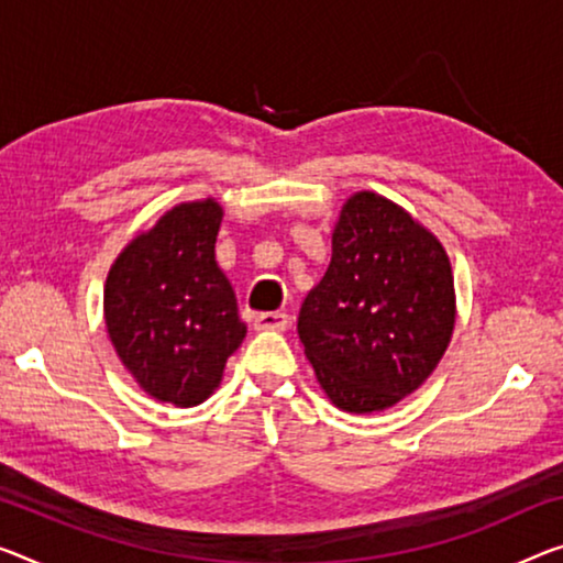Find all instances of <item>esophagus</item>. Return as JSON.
Returning <instances> with one entry per match:
<instances>
[{
    "label": "esophagus",
    "mask_w": 563,
    "mask_h": 563,
    "mask_svg": "<svg viewBox=\"0 0 563 563\" xmlns=\"http://www.w3.org/2000/svg\"><path fill=\"white\" fill-rule=\"evenodd\" d=\"M287 327H289V314H284V311H266V314L254 317V330L284 332Z\"/></svg>",
    "instance_id": "obj_1"
}]
</instances>
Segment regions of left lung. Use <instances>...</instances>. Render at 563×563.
<instances>
[{
  "label": "left lung",
  "mask_w": 563,
  "mask_h": 563,
  "mask_svg": "<svg viewBox=\"0 0 563 563\" xmlns=\"http://www.w3.org/2000/svg\"><path fill=\"white\" fill-rule=\"evenodd\" d=\"M453 324V274L440 241L387 198L354 194L297 324L327 397L357 415L393 408L435 369Z\"/></svg>",
  "instance_id": "obj_1"
}]
</instances>
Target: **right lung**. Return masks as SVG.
<instances>
[{"mask_svg":"<svg viewBox=\"0 0 563 563\" xmlns=\"http://www.w3.org/2000/svg\"><path fill=\"white\" fill-rule=\"evenodd\" d=\"M221 206L180 203L115 258L106 282L112 347L145 393L176 408L203 402L246 336L236 294L216 264Z\"/></svg>","mask_w":563,"mask_h":563,"instance_id":"1","label":"right lung"}]
</instances>
